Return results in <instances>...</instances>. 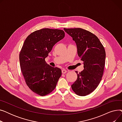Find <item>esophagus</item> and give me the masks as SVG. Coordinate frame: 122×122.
I'll return each instance as SVG.
<instances>
[{
	"label": "esophagus",
	"instance_id": "esophagus-1",
	"mask_svg": "<svg viewBox=\"0 0 122 122\" xmlns=\"http://www.w3.org/2000/svg\"><path fill=\"white\" fill-rule=\"evenodd\" d=\"M67 72V70H65V69L62 70V74H65Z\"/></svg>",
	"mask_w": 122,
	"mask_h": 122
}]
</instances>
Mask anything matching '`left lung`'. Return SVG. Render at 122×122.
<instances>
[{"label":"left lung","instance_id":"obj_1","mask_svg":"<svg viewBox=\"0 0 122 122\" xmlns=\"http://www.w3.org/2000/svg\"><path fill=\"white\" fill-rule=\"evenodd\" d=\"M73 37L78 49V54L84 62V70L71 86L79 96H86L98 86L103 75L106 53L104 46L94 34L81 28L64 29Z\"/></svg>","mask_w":122,"mask_h":122}]
</instances>
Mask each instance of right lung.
<instances>
[{
	"label": "right lung",
	"instance_id": "add662e5",
	"mask_svg": "<svg viewBox=\"0 0 122 122\" xmlns=\"http://www.w3.org/2000/svg\"><path fill=\"white\" fill-rule=\"evenodd\" d=\"M64 36L62 30L44 28L33 32L24 42L19 54L22 73L28 86L38 95L50 93L61 76V69L48 65L45 58Z\"/></svg>",
	"mask_w": 122,
	"mask_h": 122
}]
</instances>
